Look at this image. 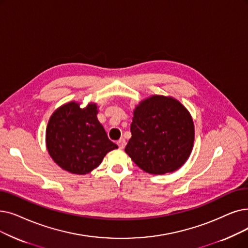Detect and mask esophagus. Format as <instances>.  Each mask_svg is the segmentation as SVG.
I'll use <instances>...</instances> for the list:
<instances>
[{
	"instance_id": "esophagus-1",
	"label": "esophagus",
	"mask_w": 248,
	"mask_h": 248,
	"mask_svg": "<svg viewBox=\"0 0 248 248\" xmlns=\"http://www.w3.org/2000/svg\"><path fill=\"white\" fill-rule=\"evenodd\" d=\"M125 144H126V143H125V140H124V138H121V139L117 141V146L120 147L121 149H124V146H125Z\"/></svg>"
}]
</instances>
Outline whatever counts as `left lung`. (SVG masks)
<instances>
[{"instance_id": "obj_1", "label": "left lung", "mask_w": 248, "mask_h": 248, "mask_svg": "<svg viewBox=\"0 0 248 248\" xmlns=\"http://www.w3.org/2000/svg\"><path fill=\"white\" fill-rule=\"evenodd\" d=\"M132 138L125 153L151 174L173 172L190 155L195 127L186 107L171 97L155 95L134 110Z\"/></svg>"}]
</instances>
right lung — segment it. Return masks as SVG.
Returning a JSON list of instances; mask_svg holds the SVG:
<instances>
[{"mask_svg": "<svg viewBox=\"0 0 248 248\" xmlns=\"http://www.w3.org/2000/svg\"><path fill=\"white\" fill-rule=\"evenodd\" d=\"M97 106L81 109L76 102L61 106L46 127V147L53 161L75 174L89 173L117 145L107 137L97 120Z\"/></svg>", "mask_w": 248, "mask_h": 248, "instance_id": "add662e5", "label": "right lung"}]
</instances>
